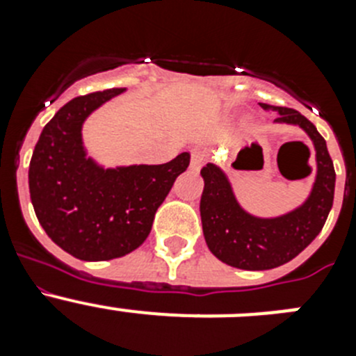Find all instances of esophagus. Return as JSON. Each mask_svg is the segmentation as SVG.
Segmentation results:
<instances>
[{"mask_svg":"<svg viewBox=\"0 0 356 356\" xmlns=\"http://www.w3.org/2000/svg\"><path fill=\"white\" fill-rule=\"evenodd\" d=\"M209 160V155H207V151H201V149H194L193 155H191V169L197 171L201 169V165Z\"/></svg>","mask_w":356,"mask_h":356,"instance_id":"1","label":"esophagus"}]
</instances>
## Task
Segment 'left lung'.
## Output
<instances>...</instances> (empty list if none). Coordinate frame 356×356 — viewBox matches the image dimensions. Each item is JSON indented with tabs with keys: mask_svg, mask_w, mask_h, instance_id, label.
I'll return each instance as SVG.
<instances>
[{
	"mask_svg": "<svg viewBox=\"0 0 356 356\" xmlns=\"http://www.w3.org/2000/svg\"><path fill=\"white\" fill-rule=\"evenodd\" d=\"M276 112V124L298 127L312 140L316 178L307 200L275 217H260L238 203L234 185L219 165L209 162L201 169L205 181L200 201L207 246L221 262L246 271H266L291 262L319 235L333 205L335 169L326 140L298 110L260 103Z\"/></svg>",
	"mask_w": 356,
	"mask_h": 356,
	"instance_id": "left-lung-1",
	"label": "left lung"
}]
</instances>
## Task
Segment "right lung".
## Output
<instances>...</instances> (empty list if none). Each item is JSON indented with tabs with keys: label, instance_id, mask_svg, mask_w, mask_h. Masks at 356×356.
<instances>
[{
	"label": "right lung",
	"instance_id": "right-lung-1",
	"mask_svg": "<svg viewBox=\"0 0 356 356\" xmlns=\"http://www.w3.org/2000/svg\"><path fill=\"white\" fill-rule=\"evenodd\" d=\"M127 89H108L65 103L44 127L31 155V205L48 237L85 262L124 257L143 244L155 212L188 168L187 151L168 163L105 168L89 156L83 122Z\"/></svg>",
	"mask_w": 356,
	"mask_h": 356
}]
</instances>
